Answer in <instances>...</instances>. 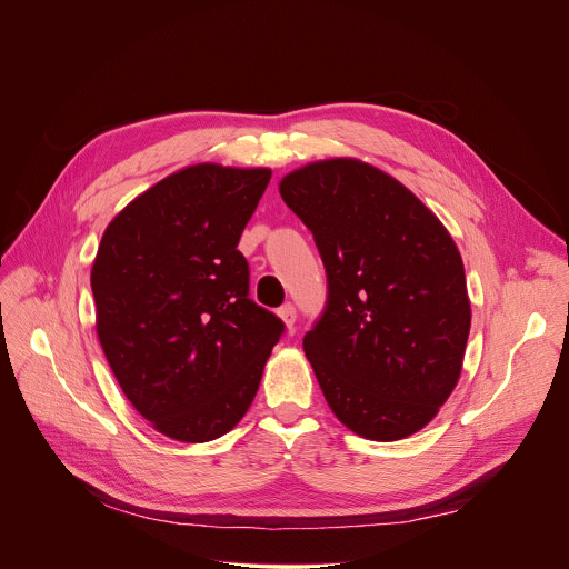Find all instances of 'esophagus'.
Here are the masks:
<instances>
[{
	"mask_svg": "<svg viewBox=\"0 0 569 569\" xmlns=\"http://www.w3.org/2000/svg\"><path fill=\"white\" fill-rule=\"evenodd\" d=\"M279 317L286 321L288 329H292V327H295V319H297V308L288 301V303H283V306L279 308Z\"/></svg>",
	"mask_w": 569,
	"mask_h": 569,
	"instance_id": "esophagus-1",
	"label": "esophagus"
}]
</instances>
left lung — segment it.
<instances>
[{
    "instance_id": "8db88e82",
    "label": "left lung",
    "mask_w": 569,
    "mask_h": 569,
    "mask_svg": "<svg viewBox=\"0 0 569 569\" xmlns=\"http://www.w3.org/2000/svg\"><path fill=\"white\" fill-rule=\"evenodd\" d=\"M279 191L327 270V301L303 336L323 398L365 439L419 432L455 389L470 331L455 240L412 191L358 159L315 161Z\"/></svg>"
}]
</instances>
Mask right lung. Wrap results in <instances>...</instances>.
<instances>
[{
  "label": "right lung",
  "mask_w": 569,
  "mask_h": 569,
  "mask_svg": "<svg viewBox=\"0 0 569 569\" xmlns=\"http://www.w3.org/2000/svg\"><path fill=\"white\" fill-rule=\"evenodd\" d=\"M270 169L198 164L157 182L106 229L92 268L97 333L134 410L202 443L252 405L286 323L250 299L238 240Z\"/></svg>",
  "instance_id": "right-lung-1"
}]
</instances>
